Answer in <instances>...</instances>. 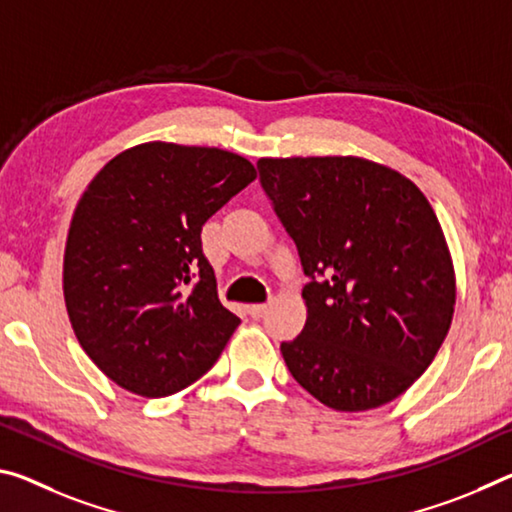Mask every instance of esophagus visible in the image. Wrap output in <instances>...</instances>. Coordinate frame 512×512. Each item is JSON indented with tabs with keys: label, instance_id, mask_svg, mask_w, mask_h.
I'll list each match as a JSON object with an SVG mask.
<instances>
[{
	"label": "esophagus",
	"instance_id": "1",
	"mask_svg": "<svg viewBox=\"0 0 512 512\" xmlns=\"http://www.w3.org/2000/svg\"><path fill=\"white\" fill-rule=\"evenodd\" d=\"M266 310H269V305L259 303V305H250V307H248V314L253 316V319H262V316L266 314Z\"/></svg>",
	"mask_w": 512,
	"mask_h": 512
}]
</instances>
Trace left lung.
Here are the masks:
<instances>
[{
	"mask_svg": "<svg viewBox=\"0 0 512 512\" xmlns=\"http://www.w3.org/2000/svg\"><path fill=\"white\" fill-rule=\"evenodd\" d=\"M257 170L307 275L305 328L280 344L291 376L332 410L394 401L433 362L456 305L433 207L360 157L259 159Z\"/></svg>",
	"mask_w": 512,
	"mask_h": 512,
	"instance_id": "1",
	"label": "left lung"
}]
</instances>
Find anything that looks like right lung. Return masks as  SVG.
Masks as SVG:
<instances>
[{"instance_id": "1", "label": "right lung", "mask_w": 512, "mask_h": 512, "mask_svg": "<svg viewBox=\"0 0 512 512\" xmlns=\"http://www.w3.org/2000/svg\"><path fill=\"white\" fill-rule=\"evenodd\" d=\"M257 177L239 154L143 143L93 177L72 216L63 296L88 358L148 399L196 383L239 316L221 305L202 225Z\"/></svg>"}]
</instances>
